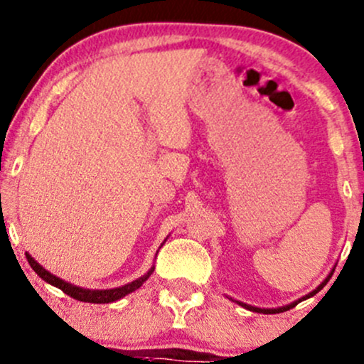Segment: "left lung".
<instances>
[{
    "label": "left lung",
    "instance_id": "left-lung-1",
    "mask_svg": "<svg viewBox=\"0 0 364 364\" xmlns=\"http://www.w3.org/2000/svg\"><path fill=\"white\" fill-rule=\"evenodd\" d=\"M331 274H333V273H330L328 277H326L325 282H323L321 285H319L316 290H313V292H311V294L304 295V297H302V299H299V301H295V302H292V304H289V306L277 307V309H261V307H254V306H249V304H243V302H238V301H237V304H240L242 307H245V309H249V311H254V313H262V314H277V313H283V311H289V309H292V307L297 306L299 302H302V301H306V299H309V297H313V295H316V294L319 292V290H321L323 287H325L326 283H328V279L331 278Z\"/></svg>",
    "mask_w": 364,
    "mask_h": 364
}]
</instances>
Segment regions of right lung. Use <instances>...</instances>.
<instances>
[{"label": "right lung", "instance_id": "right-lung-1", "mask_svg": "<svg viewBox=\"0 0 364 364\" xmlns=\"http://www.w3.org/2000/svg\"><path fill=\"white\" fill-rule=\"evenodd\" d=\"M26 255H27V261H29L31 267H33L36 273H38L39 278H43L46 283H50V285L57 287V289L62 290L63 294L70 295V297L75 299V301L93 302V304H109V302L119 301V299L126 297L127 294L134 292V290L139 289V287H141L143 283H145L146 279L150 278V274L154 273V269H155V267H150L149 273L143 274L141 278L134 279V282L127 283V285L117 287V289H110V290H87V289H81V287L72 285V283L65 282V279L55 277V274H51L50 271H46L45 267L39 264V262H36L29 254H26Z\"/></svg>", "mask_w": 364, "mask_h": 364}]
</instances>
